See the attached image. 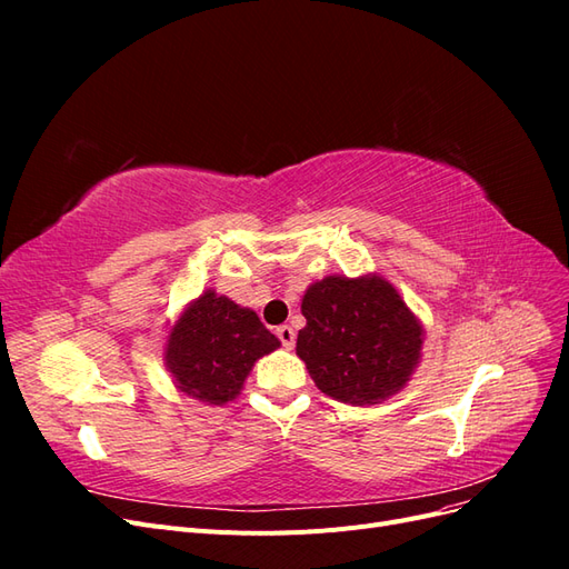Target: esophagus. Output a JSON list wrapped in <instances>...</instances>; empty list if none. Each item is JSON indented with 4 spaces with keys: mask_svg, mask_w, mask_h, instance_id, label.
Returning a JSON list of instances; mask_svg holds the SVG:
<instances>
[{
    "mask_svg": "<svg viewBox=\"0 0 569 569\" xmlns=\"http://www.w3.org/2000/svg\"><path fill=\"white\" fill-rule=\"evenodd\" d=\"M278 337H280V341H282V347H284V349H291V347H295L297 332L291 330L289 325H282V327H278Z\"/></svg>",
    "mask_w": 569,
    "mask_h": 569,
    "instance_id": "1",
    "label": "esophagus"
}]
</instances>
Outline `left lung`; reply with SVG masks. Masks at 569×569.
Here are the masks:
<instances>
[{
  "mask_svg": "<svg viewBox=\"0 0 569 569\" xmlns=\"http://www.w3.org/2000/svg\"><path fill=\"white\" fill-rule=\"evenodd\" d=\"M297 356L337 401L372 406L399 393L416 370L422 325L380 274H330L306 289Z\"/></svg>",
  "mask_w": 569,
  "mask_h": 569,
  "instance_id": "left-lung-1",
  "label": "left lung"
}]
</instances>
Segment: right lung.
<instances>
[{
    "mask_svg": "<svg viewBox=\"0 0 569 569\" xmlns=\"http://www.w3.org/2000/svg\"><path fill=\"white\" fill-rule=\"evenodd\" d=\"M280 347L251 308L206 289L168 332L166 368L176 387L209 406L232 401L261 356Z\"/></svg>",
    "mask_w": 569,
    "mask_h": 569,
    "instance_id": "obj_1",
    "label": "right lung"
}]
</instances>
